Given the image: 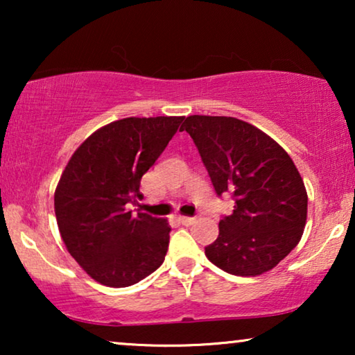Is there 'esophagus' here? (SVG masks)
I'll use <instances>...</instances> for the list:
<instances>
[{
	"label": "esophagus",
	"mask_w": 355,
	"mask_h": 355,
	"mask_svg": "<svg viewBox=\"0 0 355 355\" xmlns=\"http://www.w3.org/2000/svg\"><path fill=\"white\" fill-rule=\"evenodd\" d=\"M178 220H179V223H182L184 226H189V225H192L193 221H196V218H192V216H178Z\"/></svg>",
	"instance_id": "34e87169"
}]
</instances>
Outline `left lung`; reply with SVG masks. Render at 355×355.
<instances>
[{
	"label": "left lung",
	"mask_w": 355,
	"mask_h": 355,
	"mask_svg": "<svg viewBox=\"0 0 355 355\" xmlns=\"http://www.w3.org/2000/svg\"><path fill=\"white\" fill-rule=\"evenodd\" d=\"M191 135L218 196L234 210L220 221L207 259L236 276L273 270L299 244L307 221V191L286 150L268 134L227 116H187Z\"/></svg>",
	"instance_id": "left-lung-1"
}]
</instances>
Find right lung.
Here are the masks:
<instances>
[{"mask_svg": "<svg viewBox=\"0 0 355 355\" xmlns=\"http://www.w3.org/2000/svg\"><path fill=\"white\" fill-rule=\"evenodd\" d=\"M184 116L124 118L89 135L72 153L55 191L66 249L87 275L128 288L152 275L168 252V220L128 211L140 179L176 134Z\"/></svg>", "mask_w": 355, "mask_h": 355, "instance_id": "obj_1", "label": "right lung"}]
</instances>
